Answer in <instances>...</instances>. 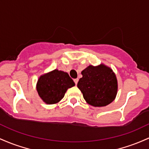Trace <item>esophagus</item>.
<instances>
[{
    "instance_id": "obj_1",
    "label": "esophagus",
    "mask_w": 149,
    "mask_h": 149,
    "mask_svg": "<svg viewBox=\"0 0 149 149\" xmlns=\"http://www.w3.org/2000/svg\"><path fill=\"white\" fill-rule=\"evenodd\" d=\"M78 81H79V79H74V83H75V84H77V83H78Z\"/></svg>"
}]
</instances>
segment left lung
Listing matches in <instances>:
<instances>
[{
  "mask_svg": "<svg viewBox=\"0 0 149 149\" xmlns=\"http://www.w3.org/2000/svg\"><path fill=\"white\" fill-rule=\"evenodd\" d=\"M77 87L84 98L95 107L106 106L114 101L118 91V81L113 70L101 65H89L81 72Z\"/></svg>",
  "mask_w": 149,
  "mask_h": 149,
  "instance_id": "obj_1",
  "label": "left lung"
}]
</instances>
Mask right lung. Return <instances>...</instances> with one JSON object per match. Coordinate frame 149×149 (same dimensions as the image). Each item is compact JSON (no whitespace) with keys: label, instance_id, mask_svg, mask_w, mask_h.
Segmentation results:
<instances>
[{"label":"right lung","instance_id":"right-lung-1","mask_svg":"<svg viewBox=\"0 0 149 149\" xmlns=\"http://www.w3.org/2000/svg\"><path fill=\"white\" fill-rule=\"evenodd\" d=\"M74 85V82L68 73L55 70L40 77L36 89L45 103L54 104L64 97L68 88Z\"/></svg>","mask_w":149,"mask_h":149}]
</instances>
